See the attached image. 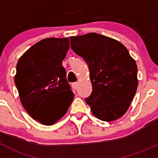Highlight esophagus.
I'll return each instance as SVG.
<instances>
[{"mask_svg":"<svg viewBox=\"0 0 158 158\" xmlns=\"http://www.w3.org/2000/svg\"><path fill=\"white\" fill-rule=\"evenodd\" d=\"M72 87H73V89H77V87H78V82H73V84H72Z\"/></svg>","mask_w":158,"mask_h":158,"instance_id":"obj_1","label":"esophagus"}]
</instances>
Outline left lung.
<instances>
[{"label": "left lung", "instance_id": "left-lung-1", "mask_svg": "<svg viewBox=\"0 0 158 158\" xmlns=\"http://www.w3.org/2000/svg\"><path fill=\"white\" fill-rule=\"evenodd\" d=\"M73 52L88 64L92 85L85 102L97 118L112 122L128 111L138 89V67L119 41L96 33L70 36Z\"/></svg>", "mask_w": 158, "mask_h": 158}]
</instances>
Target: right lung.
I'll return each instance as SVG.
<instances>
[{
    "label": "right lung",
    "instance_id": "obj_1",
    "mask_svg": "<svg viewBox=\"0 0 158 158\" xmlns=\"http://www.w3.org/2000/svg\"><path fill=\"white\" fill-rule=\"evenodd\" d=\"M69 49L66 38H47L19 59L14 82L20 102L33 119L52 125L66 113L74 98L62 62Z\"/></svg>",
    "mask_w": 158,
    "mask_h": 158
}]
</instances>
